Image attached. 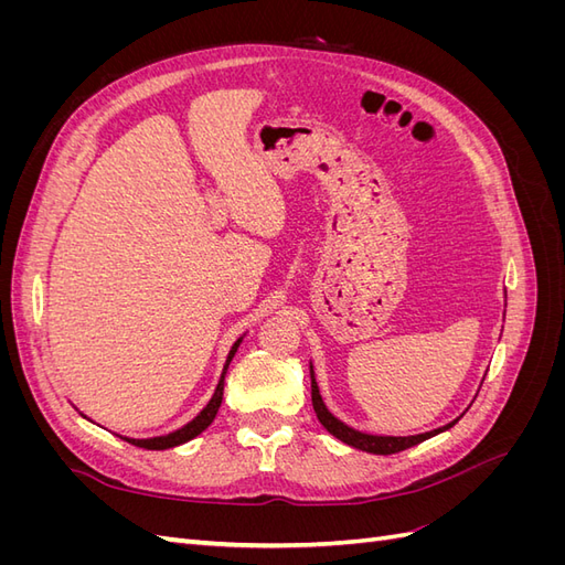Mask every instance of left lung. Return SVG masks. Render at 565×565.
Here are the masks:
<instances>
[{"label": "left lung", "mask_w": 565, "mask_h": 565, "mask_svg": "<svg viewBox=\"0 0 565 565\" xmlns=\"http://www.w3.org/2000/svg\"><path fill=\"white\" fill-rule=\"evenodd\" d=\"M311 401H313V409H316V417L318 422L328 429L334 438H339L341 443H347V446L355 448V450H363V452H372V455H396L401 450H407L413 446H419L422 440L431 438L440 431H448L450 426H455L459 422V417L446 426H440V429L434 431H426V434H417V436H372V434H363V431H355L351 426H347L344 422H339L328 407H324L322 398H320V391L316 384V374H313V365H311Z\"/></svg>", "instance_id": "left-lung-1"}]
</instances>
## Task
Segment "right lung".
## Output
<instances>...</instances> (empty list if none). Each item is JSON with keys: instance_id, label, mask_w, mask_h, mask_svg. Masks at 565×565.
Wrapping results in <instances>:
<instances>
[{"instance_id": "obj_1", "label": "right lung", "mask_w": 565, "mask_h": 565, "mask_svg": "<svg viewBox=\"0 0 565 565\" xmlns=\"http://www.w3.org/2000/svg\"><path fill=\"white\" fill-rule=\"evenodd\" d=\"M241 341H243V337L235 341V344L231 347V353H228V358H226V365H224V372H221V380H218V384H216V391H214V396H212V401L202 407V413L193 419V422H188L185 426H181V429H177V431H172V434H167V436H156V438H125L127 443H131V446H136V448H143V450H167V448H177V446H181V443H188L191 438H195V436H200L204 429H207V426L214 422V417H216V413H218V407H221V398H224V380H226V372H228V365H231V361H233V355H235V351H237V347H241ZM122 438V436H119Z\"/></svg>"}]
</instances>
